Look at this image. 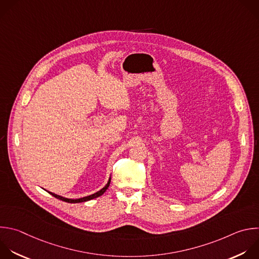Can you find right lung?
<instances>
[{
  "mask_svg": "<svg viewBox=\"0 0 259 259\" xmlns=\"http://www.w3.org/2000/svg\"><path fill=\"white\" fill-rule=\"evenodd\" d=\"M110 183H111V177H110V179H109L108 183L105 185V187H104V188H102L100 191H98V192H96V193H94V194H92V195H89V196H84V197H81V198H76V199L67 198V197H64V196L58 195V194H56V193L50 192V191H48V192H49L51 195H53L54 197H56V198H58V199H60V200L66 201V202H68V203H79V202H84V201H89V200L95 199V198H97V197H99V196L103 195V194H104V193L107 191V189L109 188V186H110Z\"/></svg>",
  "mask_w": 259,
  "mask_h": 259,
  "instance_id": "right-lung-1",
  "label": "right lung"
}]
</instances>
